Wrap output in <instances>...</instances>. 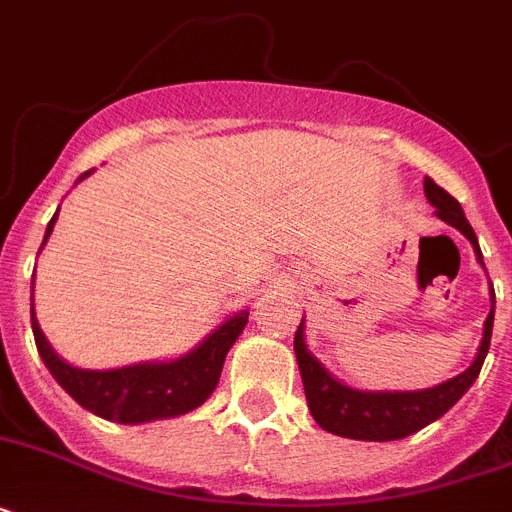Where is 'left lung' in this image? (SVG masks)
Wrapping results in <instances>:
<instances>
[{"mask_svg":"<svg viewBox=\"0 0 512 512\" xmlns=\"http://www.w3.org/2000/svg\"><path fill=\"white\" fill-rule=\"evenodd\" d=\"M425 196L436 207V215L454 225L465 239L476 249L478 263L484 265L481 247H478L476 231L470 228L468 217L462 212L460 201L454 199L452 193H446L441 185H436L430 177H425ZM494 297V289H492ZM494 303V300H492ZM494 327V305L492 313L486 316L484 340L478 348L476 361L457 374L454 380H446L436 388L428 390H409V393H366V390H353L348 385L337 382L316 358L305 350L303 340V324L295 332V353L297 364H300V377L305 385V398H308V409H311L313 420L319 422V428L335 433L342 438H356V441H396L417 433L420 428L438 420L441 414L452 409L465 390L476 382L484 358L489 353V342H492Z\"/></svg>","mask_w":512,"mask_h":512,"instance_id":"8db88e82","label":"left lung"}]
</instances>
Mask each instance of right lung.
<instances>
[{"mask_svg": "<svg viewBox=\"0 0 512 512\" xmlns=\"http://www.w3.org/2000/svg\"><path fill=\"white\" fill-rule=\"evenodd\" d=\"M55 220H58V212L47 225L44 241L52 233ZM247 319L249 311L233 313L231 319L220 329H215L193 353L170 361V364H135L111 369V372L76 369V366L60 361L44 340L34 311H31V329H34L36 350H39L44 366L50 369L60 388L66 390L76 404H82L84 409H90L106 420L135 425V422L177 417V414L191 412L204 404L220 380L225 353L241 335Z\"/></svg>", "mask_w": 512, "mask_h": 512, "instance_id": "add662e5", "label": "right lung"}]
</instances>
